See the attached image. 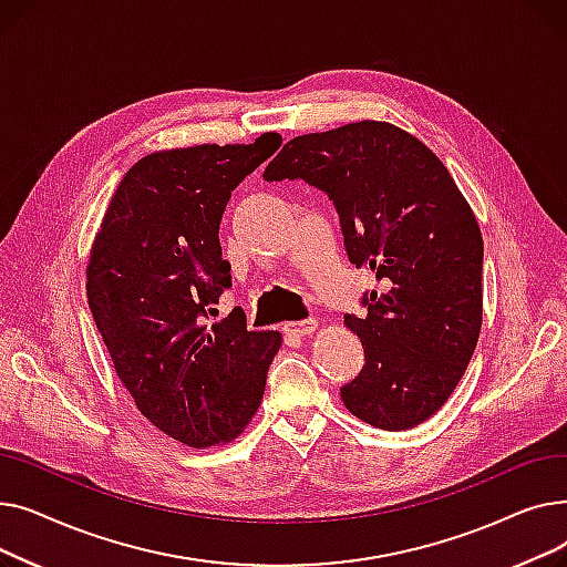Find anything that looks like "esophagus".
<instances>
[{
    "label": "esophagus",
    "instance_id": "obj_1",
    "mask_svg": "<svg viewBox=\"0 0 567 567\" xmlns=\"http://www.w3.org/2000/svg\"><path fill=\"white\" fill-rule=\"evenodd\" d=\"M315 329H317V319H312V317L303 319V321H287L282 326L285 336H289V338H306V336L315 333Z\"/></svg>",
    "mask_w": 567,
    "mask_h": 567
}]
</instances>
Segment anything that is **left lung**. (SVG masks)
<instances>
[{
  "label": "left lung",
  "instance_id": "8db88e82",
  "mask_svg": "<svg viewBox=\"0 0 567 567\" xmlns=\"http://www.w3.org/2000/svg\"><path fill=\"white\" fill-rule=\"evenodd\" d=\"M266 182L303 178L340 214L349 261L381 291L344 317L365 365L342 402L372 427L425 423L457 389L483 326V234L455 178L419 137L389 122L344 124L289 140Z\"/></svg>",
  "mask_w": 567,
  "mask_h": 567
}]
</instances>
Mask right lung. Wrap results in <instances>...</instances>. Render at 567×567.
Listing matches in <instances>:
<instances>
[{
    "label": "right lung",
    "instance_id": "add662e5",
    "mask_svg": "<svg viewBox=\"0 0 567 567\" xmlns=\"http://www.w3.org/2000/svg\"><path fill=\"white\" fill-rule=\"evenodd\" d=\"M278 146L280 135L264 133L140 158L89 252L86 299L118 381L148 423L190 449L241 436L282 344L236 312L206 323L231 285L218 238L225 206Z\"/></svg>",
    "mask_w": 567,
    "mask_h": 567
}]
</instances>
